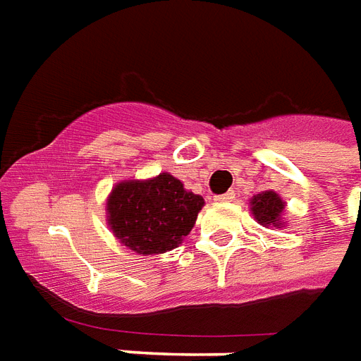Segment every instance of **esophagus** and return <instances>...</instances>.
<instances>
[{"label":"esophagus","instance_id":"34e87169","mask_svg":"<svg viewBox=\"0 0 361 361\" xmlns=\"http://www.w3.org/2000/svg\"><path fill=\"white\" fill-rule=\"evenodd\" d=\"M235 199V193L233 191H228V193H224V195H218V197H216L214 201L216 202H231Z\"/></svg>","mask_w":361,"mask_h":361}]
</instances>
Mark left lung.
Wrapping results in <instances>:
<instances>
[{
	"instance_id": "obj_1",
	"label": "left lung",
	"mask_w": 361,
	"mask_h": 361,
	"mask_svg": "<svg viewBox=\"0 0 361 361\" xmlns=\"http://www.w3.org/2000/svg\"><path fill=\"white\" fill-rule=\"evenodd\" d=\"M250 212L255 216V220L264 226V228H283L285 220H283V210H285V201H283L279 193L276 191H262V193L255 195L250 199Z\"/></svg>"
}]
</instances>
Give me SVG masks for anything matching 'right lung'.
<instances>
[{
	"mask_svg": "<svg viewBox=\"0 0 361 361\" xmlns=\"http://www.w3.org/2000/svg\"><path fill=\"white\" fill-rule=\"evenodd\" d=\"M204 199L170 172L149 180H122L106 197V226L135 255L172 250L193 229Z\"/></svg>",
	"mask_w": 361,
	"mask_h": 361,
	"instance_id": "add662e5",
	"label": "right lung"
}]
</instances>
